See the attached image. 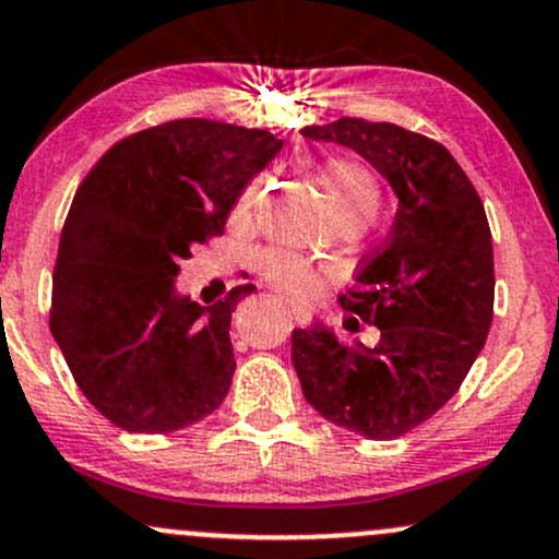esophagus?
Returning <instances> with one entry per match:
<instances>
[{
	"label": "esophagus",
	"mask_w": 559,
	"mask_h": 559,
	"mask_svg": "<svg viewBox=\"0 0 559 559\" xmlns=\"http://www.w3.org/2000/svg\"><path fill=\"white\" fill-rule=\"evenodd\" d=\"M284 305H286V308H289V313L295 316L297 324H308V321H310V313H308V310L299 308V305H295V302H289V299H284Z\"/></svg>",
	"instance_id": "obj_1"
}]
</instances>
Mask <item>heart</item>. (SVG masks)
Instances as JSON below:
<instances>
[{"label": "heart", "instance_id": "1", "mask_svg": "<svg viewBox=\"0 0 559 559\" xmlns=\"http://www.w3.org/2000/svg\"><path fill=\"white\" fill-rule=\"evenodd\" d=\"M319 185L324 190L329 205L343 222H372L380 209V185L374 174L354 157H329L319 168ZM264 195V179H254L243 187L235 201L233 216L238 222L251 219ZM257 267L270 284L289 292L295 297H310L319 289V267L295 251L267 249L257 257Z\"/></svg>", "mask_w": 559, "mask_h": 559}]
</instances>
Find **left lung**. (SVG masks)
Returning a JSON list of instances; mask_svg holds the SVG:
<instances>
[{
	"label": "left lung",
	"mask_w": 559,
	"mask_h": 559,
	"mask_svg": "<svg viewBox=\"0 0 559 559\" xmlns=\"http://www.w3.org/2000/svg\"><path fill=\"white\" fill-rule=\"evenodd\" d=\"M299 133L358 152L385 176L399 209L383 249L364 257L340 295L348 313L380 329L378 343L343 345L316 321L292 332V364L329 423L396 439L450 402L490 332L496 273L485 205L439 141L402 126L340 117Z\"/></svg>",
	"instance_id": "left-lung-1"
}]
</instances>
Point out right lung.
I'll use <instances>...</instances> for the list:
<instances>
[{"label": "right lung", "mask_w": 559, "mask_h": 559, "mask_svg": "<svg viewBox=\"0 0 559 559\" xmlns=\"http://www.w3.org/2000/svg\"><path fill=\"white\" fill-rule=\"evenodd\" d=\"M281 146L260 128L185 117L117 141L82 179L52 270L50 332L87 402L122 431H179L225 402L233 310L257 286L203 308L176 295V275L225 233Z\"/></svg>", "instance_id": "obj_1"}]
</instances>
